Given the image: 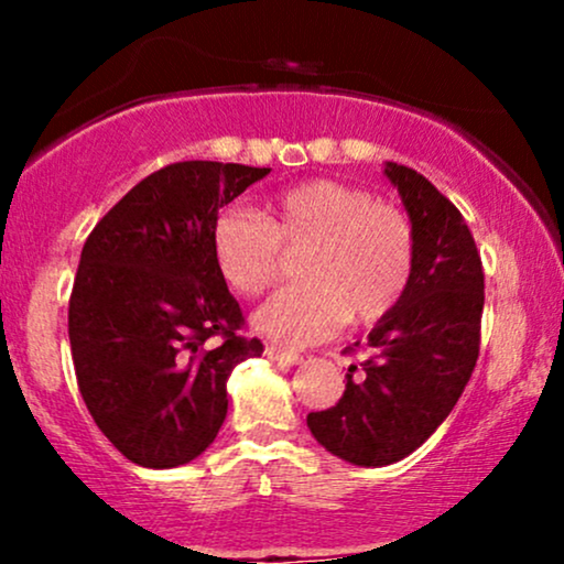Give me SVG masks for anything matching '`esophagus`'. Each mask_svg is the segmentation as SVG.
I'll list each match as a JSON object with an SVG mask.
<instances>
[{
  "mask_svg": "<svg viewBox=\"0 0 564 564\" xmlns=\"http://www.w3.org/2000/svg\"><path fill=\"white\" fill-rule=\"evenodd\" d=\"M264 355H268L270 360H278V364H289V366L300 364V360H302L300 352H291V349H283V347H278V345L264 347Z\"/></svg>",
  "mask_w": 564,
  "mask_h": 564,
  "instance_id": "34e87169",
  "label": "esophagus"
}]
</instances>
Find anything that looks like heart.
<instances>
[{
	"instance_id": "b5f03b06",
	"label": "heart",
	"mask_w": 564,
	"mask_h": 564,
	"mask_svg": "<svg viewBox=\"0 0 564 564\" xmlns=\"http://www.w3.org/2000/svg\"><path fill=\"white\" fill-rule=\"evenodd\" d=\"M281 249L302 251L296 278L257 313V328L281 345H313L341 323L373 326L405 296L416 236L400 206L339 180H304L264 204L262 215L223 209L212 223L219 275L257 296L281 275Z\"/></svg>"
}]
</instances>
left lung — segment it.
<instances>
[{"instance_id": "obj_1", "label": "left lung", "mask_w": 564, "mask_h": 564, "mask_svg": "<svg viewBox=\"0 0 564 564\" xmlns=\"http://www.w3.org/2000/svg\"><path fill=\"white\" fill-rule=\"evenodd\" d=\"M384 174L416 236L411 286L368 334V358L349 368L339 403L307 413L323 448L358 467L416 451L453 411L480 355L485 273L469 225L424 174L403 164Z\"/></svg>"}]
</instances>
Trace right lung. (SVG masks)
I'll list each match as a JSON object with an SVG mask.
<instances>
[{
    "instance_id": "1",
    "label": "right lung",
    "mask_w": 564,
    "mask_h": 564,
    "mask_svg": "<svg viewBox=\"0 0 564 564\" xmlns=\"http://www.w3.org/2000/svg\"><path fill=\"white\" fill-rule=\"evenodd\" d=\"M268 166L177 161L148 174L89 232L68 300L79 392L129 462H193L228 413V377L260 358L212 257V223Z\"/></svg>"
}]
</instances>
